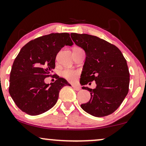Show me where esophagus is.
Listing matches in <instances>:
<instances>
[{
  "label": "esophagus",
  "mask_w": 146,
  "mask_h": 146,
  "mask_svg": "<svg viewBox=\"0 0 146 146\" xmlns=\"http://www.w3.org/2000/svg\"><path fill=\"white\" fill-rule=\"evenodd\" d=\"M73 87V88L74 90H76V91H79V90H81V88L79 86H72Z\"/></svg>",
  "instance_id": "obj_1"
}]
</instances>
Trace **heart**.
I'll return each instance as SVG.
<instances>
[{"instance_id": "obj_1", "label": "heart", "mask_w": 146, "mask_h": 146, "mask_svg": "<svg viewBox=\"0 0 146 146\" xmlns=\"http://www.w3.org/2000/svg\"><path fill=\"white\" fill-rule=\"evenodd\" d=\"M78 71L72 69H65L62 72V76L70 82H75L76 80Z\"/></svg>"}]
</instances>
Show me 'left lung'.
<instances>
[{"mask_svg": "<svg viewBox=\"0 0 146 146\" xmlns=\"http://www.w3.org/2000/svg\"><path fill=\"white\" fill-rule=\"evenodd\" d=\"M71 37L86 54L81 84L91 85L93 81L96 84L94 89L82 87L90 92L91 98L81 107L94 117L109 115L128 94L130 79L127 60L117 46L98 37L76 33H71Z\"/></svg>", "mask_w": 146, "mask_h": 146, "instance_id": "obj_1", "label": "left lung"}]
</instances>
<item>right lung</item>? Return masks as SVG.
I'll return each instance as SVG.
<instances>
[{
    "label": "right lung",
    "instance_id": "obj_1",
    "mask_svg": "<svg viewBox=\"0 0 146 146\" xmlns=\"http://www.w3.org/2000/svg\"><path fill=\"white\" fill-rule=\"evenodd\" d=\"M73 44L68 33H52L31 40L22 48L13 64L9 89L19 109L35 116L54 106L60 90L69 84L56 75V80L50 84L44 79L52 75L58 52Z\"/></svg>",
    "mask_w": 146,
    "mask_h": 146
}]
</instances>
